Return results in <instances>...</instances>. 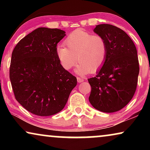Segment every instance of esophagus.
<instances>
[{
  "mask_svg": "<svg viewBox=\"0 0 150 150\" xmlns=\"http://www.w3.org/2000/svg\"><path fill=\"white\" fill-rule=\"evenodd\" d=\"M77 81H78V83H83V82H84V79H81V78L77 77Z\"/></svg>",
  "mask_w": 150,
  "mask_h": 150,
  "instance_id": "34e87169",
  "label": "esophagus"
}]
</instances>
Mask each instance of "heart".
<instances>
[{
    "mask_svg": "<svg viewBox=\"0 0 150 150\" xmlns=\"http://www.w3.org/2000/svg\"><path fill=\"white\" fill-rule=\"evenodd\" d=\"M65 46L57 48V56L64 69L69 70L76 61L78 74L84 76L95 72L105 62L107 44L103 37L93 35L79 28L71 32L65 40Z\"/></svg>",
    "mask_w": 150,
    "mask_h": 150,
    "instance_id": "obj_1",
    "label": "heart"
}]
</instances>
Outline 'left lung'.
<instances>
[{
  "label": "left lung",
  "instance_id": "1",
  "mask_svg": "<svg viewBox=\"0 0 150 150\" xmlns=\"http://www.w3.org/2000/svg\"><path fill=\"white\" fill-rule=\"evenodd\" d=\"M94 33L107 44V57L96 77L88 79L91 87L89 100L96 109L118 111L132 100L139 73L135 45L121 28L108 24L96 25Z\"/></svg>",
  "mask_w": 150,
  "mask_h": 150
}]
</instances>
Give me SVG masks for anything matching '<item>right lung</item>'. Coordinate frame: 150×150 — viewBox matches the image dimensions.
Masks as SVG:
<instances>
[{
    "label": "right lung",
    "mask_w": 150,
    "mask_h": 150,
    "mask_svg": "<svg viewBox=\"0 0 150 150\" xmlns=\"http://www.w3.org/2000/svg\"><path fill=\"white\" fill-rule=\"evenodd\" d=\"M65 36L58 28H38L12 52L9 78L15 98L36 115L60 112L76 86V78L63 68L57 56V44Z\"/></svg>",
    "instance_id": "right-lung-1"
}]
</instances>
